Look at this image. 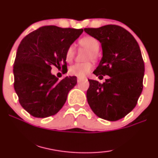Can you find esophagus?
I'll use <instances>...</instances> for the list:
<instances>
[{
  "label": "esophagus",
  "mask_w": 158,
  "mask_h": 158,
  "mask_svg": "<svg viewBox=\"0 0 158 158\" xmlns=\"http://www.w3.org/2000/svg\"><path fill=\"white\" fill-rule=\"evenodd\" d=\"M83 81V79L82 78H80V77H77V83H81V82Z\"/></svg>",
  "instance_id": "1"
}]
</instances>
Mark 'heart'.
I'll use <instances>...</instances> for the list:
<instances>
[{
  "label": "heart",
  "mask_w": 158,
  "mask_h": 158,
  "mask_svg": "<svg viewBox=\"0 0 158 158\" xmlns=\"http://www.w3.org/2000/svg\"><path fill=\"white\" fill-rule=\"evenodd\" d=\"M79 44L81 47L86 48L87 50L89 51V53L87 56L88 59H91L95 60L97 59V52L100 48V44L97 38L89 35L83 37L81 39H80ZM75 55V47L73 45H71L67 49L66 54H65V58H66L67 61L70 62L73 61ZM92 68H93V64L90 61H87L85 63H77V64H75L69 67V73L72 75L82 78L87 74H89Z\"/></svg>",
  "instance_id": "obj_1"
}]
</instances>
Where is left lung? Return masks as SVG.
<instances>
[{"label": "left lung", "instance_id": "8db88e82", "mask_svg": "<svg viewBox=\"0 0 158 158\" xmlns=\"http://www.w3.org/2000/svg\"><path fill=\"white\" fill-rule=\"evenodd\" d=\"M84 31L102 44V58L94 74L103 83L89 80L87 101L100 118L116 121L136 106L143 89L144 63L134 36L122 27L108 24Z\"/></svg>", "mask_w": 158, "mask_h": 158}]
</instances>
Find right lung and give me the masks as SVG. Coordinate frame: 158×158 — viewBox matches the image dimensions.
<instances>
[{
    "label": "right lung",
    "instance_id": "add662e5",
    "mask_svg": "<svg viewBox=\"0 0 158 158\" xmlns=\"http://www.w3.org/2000/svg\"><path fill=\"white\" fill-rule=\"evenodd\" d=\"M83 29L41 27L22 39L14 64V87L20 104L35 118L54 115L77 84L75 76L61 81L51 73L52 66L67 68V49Z\"/></svg>",
    "mask_w": 158,
    "mask_h": 158
}]
</instances>
